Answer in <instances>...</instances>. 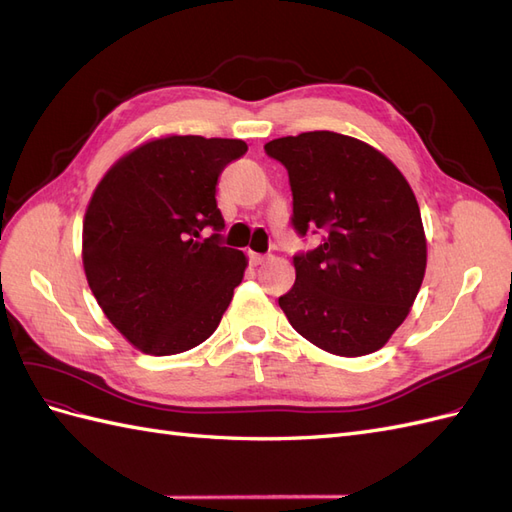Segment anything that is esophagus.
<instances>
[{
  "label": "esophagus",
  "instance_id": "obj_1",
  "mask_svg": "<svg viewBox=\"0 0 512 512\" xmlns=\"http://www.w3.org/2000/svg\"><path fill=\"white\" fill-rule=\"evenodd\" d=\"M247 258H250V262H252L254 267H256V265H262V262L267 260L265 254H258V252H247Z\"/></svg>",
  "mask_w": 512,
  "mask_h": 512
}]
</instances>
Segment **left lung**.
I'll return each mask as SVG.
<instances>
[{"mask_svg":"<svg viewBox=\"0 0 512 512\" xmlns=\"http://www.w3.org/2000/svg\"><path fill=\"white\" fill-rule=\"evenodd\" d=\"M288 170L290 224L320 235L294 254V286L280 297L292 329L339 356L380 350L406 320L423 284L421 209L399 168L337 132H303L265 145Z\"/></svg>","mask_w":512,"mask_h":512,"instance_id":"obj_1","label":"left lung"}]
</instances>
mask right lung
I'll list each match as a JSON object with an SVG mask.
<instances>
[{
    "label": "right lung",
    "mask_w": 512,
    "mask_h": 512,
    "mask_svg": "<svg viewBox=\"0 0 512 512\" xmlns=\"http://www.w3.org/2000/svg\"><path fill=\"white\" fill-rule=\"evenodd\" d=\"M245 151L239 138H158L123 156L91 196L87 282L106 318L141 352L179 354L218 329L247 258L220 245L215 185ZM207 227L214 235L203 240Z\"/></svg>",
    "instance_id": "add662e5"
}]
</instances>
